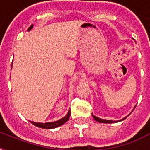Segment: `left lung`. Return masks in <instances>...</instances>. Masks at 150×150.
I'll return each mask as SVG.
<instances>
[{"instance_id":"8db88e82","label":"left lung","mask_w":150,"mask_h":150,"mask_svg":"<svg viewBox=\"0 0 150 150\" xmlns=\"http://www.w3.org/2000/svg\"><path fill=\"white\" fill-rule=\"evenodd\" d=\"M135 107H134V109H135ZM134 109H133V110H134ZM130 114H131V113H130ZM129 114H128V115H129ZM92 115H93V117L95 121H98V122H100V123H107V124H111V123H117V122H120V121L125 120V119L126 117L128 116H128L125 117L124 118L121 119V120H117V121H113V120H105V119L99 118V117H97L94 116L93 114H92Z\"/></svg>"}]
</instances>
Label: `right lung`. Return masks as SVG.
Wrapping results in <instances>:
<instances>
[{
  "mask_svg": "<svg viewBox=\"0 0 150 150\" xmlns=\"http://www.w3.org/2000/svg\"><path fill=\"white\" fill-rule=\"evenodd\" d=\"M33 27V25H31L29 27V29H27V31H30ZM12 68V66H11ZM71 112L70 110H68V114H66V116H64V117H62L61 119L58 120V121H54V122H47V123H40V122H34V121H30L33 125H34L36 127H39V128H45V129H52V128H55L57 127H59V126L62 125L64 124L67 122L68 121V119L70 117Z\"/></svg>",
  "mask_w": 150,
  "mask_h": 150,
  "instance_id": "add662e5",
  "label": "right lung"
}]
</instances>
